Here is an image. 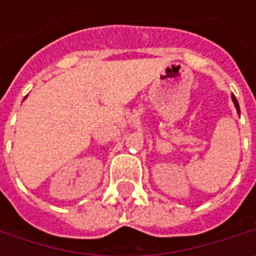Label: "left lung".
Listing matches in <instances>:
<instances>
[{
    "label": "left lung",
    "mask_w": 256,
    "mask_h": 256,
    "mask_svg": "<svg viewBox=\"0 0 256 256\" xmlns=\"http://www.w3.org/2000/svg\"><path fill=\"white\" fill-rule=\"evenodd\" d=\"M232 100H233V102H234V106H236L237 112H240V106H238V102H237L236 97H234V96H232Z\"/></svg>",
    "instance_id": "left-lung-1"
}]
</instances>
